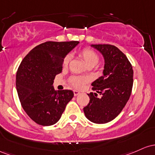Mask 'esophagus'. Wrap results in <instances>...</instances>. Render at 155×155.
<instances>
[{
	"label": "esophagus",
	"instance_id": "esophagus-1",
	"mask_svg": "<svg viewBox=\"0 0 155 155\" xmlns=\"http://www.w3.org/2000/svg\"><path fill=\"white\" fill-rule=\"evenodd\" d=\"M73 92H74V96H78V95H79L80 94V91H77V90H74V91H73Z\"/></svg>",
	"mask_w": 155,
	"mask_h": 155
}]
</instances>
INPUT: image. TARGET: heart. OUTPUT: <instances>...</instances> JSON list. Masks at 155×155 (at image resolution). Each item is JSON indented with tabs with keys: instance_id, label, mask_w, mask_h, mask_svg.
<instances>
[{
	"instance_id": "heart-1",
	"label": "heart",
	"mask_w": 155,
	"mask_h": 155,
	"mask_svg": "<svg viewBox=\"0 0 155 155\" xmlns=\"http://www.w3.org/2000/svg\"><path fill=\"white\" fill-rule=\"evenodd\" d=\"M80 55L83 60L84 61L85 64L88 66H96L99 62V57L97 55L94 50H92L90 48H84L82 50H81L79 53ZM70 55H67L64 59L63 65L64 67L68 65L69 61H70ZM86 82V80L84 78H73L72 79V83L74 86L77 88H81V86Z\"/></svg>"
}]
</instances>
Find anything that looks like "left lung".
Instances as JSON below:
<instances>
[{"mask_svg": "<svg viewBox=\"0 0 155 155\" xmlns=\"http://www.w3.org/2000/svg\"><path fill=\"white\" fill-rule=\"evenodd\" d=\"M104 58L103 75L91 83L100 94H88L89 103L83 108L86 117L95 124H105L114 119L129 100L133 84L131 64L122 52L111 45H91Z\"/></svg>", "mask_w": 155, "mask_h": 155, "instance_id": "8db88e82", "label": "left lung"}]
</instances>
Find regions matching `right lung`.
<instances>
[{
    "mask_svg": "<svg viewBox=\"0 0 155 155\" xmlns=\"http://www.w3.org/2000/svg\"><path fill=\"white\" fill-rule=\"evenodd\" d=\"M79 41H46L33 48L17 72L16 88L22 108L36 123L55 124L72 99L71 90L55 91L53 82L64 59Z\"/></svg>",
    "mask_w": 155,
    "mask_h": 155,
    "instance_id": "add662e5",
    "label": "right lung"
}]
</instances>
